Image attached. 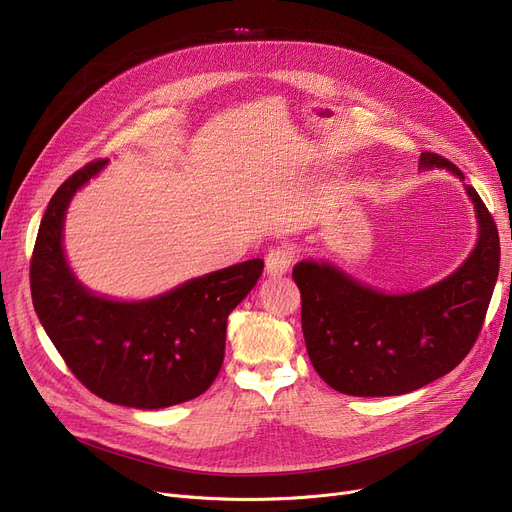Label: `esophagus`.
Here are the masks:
<instances>
[{"mask_svg": "<svg viewBox=\"0 0 512 512\" xmlns=\"http://www.w3.org/2000/svg\"><path fill=\"white\" fill-rule=\"evenodd\" d=\"M294 257H297V251H294L290 245L274 247L270 253L265 255V272L274 278L284 276L292 267Z\"/></svg>", "mask_w": 512, "mask_h": 512, "instance_id": "esophagus-1", "label": "esophagus"}]
</instances>
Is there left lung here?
Segmentation results:
<instances>
[{"label":"left lung","instance_id":"8db88e82","mask_svg":"<svg viewBox=\"0 0 512 512\" xmlns=\"http://www.w3.org/2000/svg\"><path fill=\"white\" fill-rule=\"evenodd\" d=\"M419 164L465 180L438 153H421ZM465 191L477 211V245L434 286L386 294L324 261L294 265L307 353L328 386L351 396H398L442 378L469 355L496 286L500 238L475 188L467 184Z\"/></svg>","mask_w":512,"mask_h":512}]
</instances>
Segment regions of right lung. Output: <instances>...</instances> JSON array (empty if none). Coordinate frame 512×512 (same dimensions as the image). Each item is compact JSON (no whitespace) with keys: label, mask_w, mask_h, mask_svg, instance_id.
<instances>
[{"label":"right lung","mask_w":512,"mask_h":512,"mask_svg":"<svg viewBox=\"0 0 512 512\" xmlns=\"http://www.w3.org/2000/svg\"><path fill=\"white\" fill-rule=\"evenodd\" d=\"M107 164L74 172L51 197L31 259V294L53 346L95 396L132 409H164L203 394L224 363L232 309L257 284L263 261L249 259L139 303L97 297L64 257L70 199Z\"/></svg>","instance_id":"1"}]
</instances>
